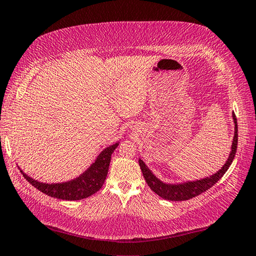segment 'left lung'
Instances as JSON below:
<instances>
[{
  "label": "left lung",
  "mask_w": 256,
  "mask_h": 256,
  "mask_svg": "<svg viewBox=\"0 0 256 256\" xmlns=\"http://www.w3.org/2000/svg\"><path fill=\"white\" fill-rule=\"evenodd\" d=\"M233 118L235 123V133H234L233 143H232V151L230 153V156L228 159H227L226 164L222 166V168L220 171H217L215 174H212L210 176H207V178H204L202 180L188 181V182L179 184H164L151 172L150 169L148 168L146 164H144L141 159H138V164L141 166L144 179H146L148 186L151 188L152 192H154L158 196L166 199V200L181 202V200H188V199L199 196V194L205 192L209 188H212V186L225 174L226 171L228 170L230 166L232 164V162H233L235 158L236 148H238V120H236L235 114H233Z\"/></svg>",
  "instance_id": "obj_1"
}]
</instances>
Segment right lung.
<instances>
[{"label": "right lung", "instance_id": "add662e5", "mask_svg": "<svg viewBox=\"0 0 256 256\" xmlns=\"http://www.w3.org/2000/svg\"><path fill=\"white\" fill-rule=\"evenodd\" d=\"M118 146V143H115L113 146L106 148L85 172L78 178L67 181V182L44 184L23 174L22 170L21 172L34 188L50 197L62 199V200H80V199L92 196L102 188L106 176H108L110 156Z\"/></svg>", "mask_w": 256, "mask_h": 256}]
</instances>
